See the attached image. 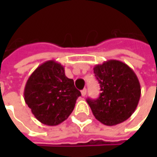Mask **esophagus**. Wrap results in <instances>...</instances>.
<instances>
[{
	"mask_svg": "<svg viewBox=\"0 0 157 157\" xmlns=\"http://www.w3.org/2000/svg\"><path fill=\"white\" fill-rule=\"evenodd\" d=\"M82 95L83 96V97H85L86 94V89H83V90H82Z\"/></svg>",
	"mask_w": 157,
	"mask_h": 157,
	"instance_id": "esophagus-1",
	"label": "esophagus"
}]
</instances>
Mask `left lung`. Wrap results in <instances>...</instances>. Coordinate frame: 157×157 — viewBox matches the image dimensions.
<instances>
[{
    "mask_svg": "<svg viewBox=\"0 0 157 157\" xmlns=\"http://www.w3.org/2000/svg\"><path fill=\"white\" fill-rule=\"evenodd\" d=\"M101 87L98 99L86 102L99 122L113 126L127 120L134 113L140 98V84L134 71L125 63L107 60L93 68Z\"/></svg>",
    "mask_w": 157,
    "mask_h": 157,
    "instance_id": "1",
    "label": "left lung"
}]
</instances>
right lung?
I'll return each mask as SVG.
<instances>
[{
	"label": "right lung",
	"instance_id": "obj_1",
	"mask_svg": "<svg viewBox=\"0 0 157 157\" xmlns=\"http://www.w3.org/2000/svg\"><path fill=\"white\" fill-rule=\"evenodd\" d=\"M23 95L27 105L39 122L55 126L71 113L81 92L75 88L74 81L66 77L61 64L48 60L29 76Z\"/></svg>",
	"mask_w": 157,
	"mask_h": 157
}]
</instances>
